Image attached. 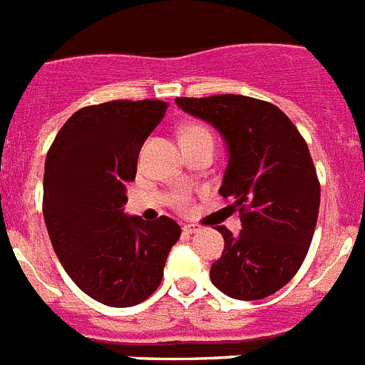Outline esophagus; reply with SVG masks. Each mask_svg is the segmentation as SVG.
<instances>
[{
  "label": "esophagus",
  "instance_id": "esophagus-1",
  "mask_svg": "<svg viewBox=\"0 0 365 365\" xmlns=\"http://www.w3.org/2000/svg\"><path fill=\"white\" fill-rule=\"evenodd\" d=\"M182 230H185L186 235H195V232H199V227H195V225H185V227H182Z\"/></svg>",
  "mask_w": 365,
  "mask_h": 365
}]
</instances>
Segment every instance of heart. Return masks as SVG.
I'll return each mask as SVG.
<instances>
[{"instance_id": "1", "label": "heart", "mask_w": 365, "mask_h": 365, "mask_svg": "<svg viewBox=\"0 0 365 365\" xmlns=\"http://www.w3.org/2000/svg\"><path fill=\"white\" fill-rule=\"evenodd\" d=\"M197 140H212V135L201 125H188L180 130V144H182V142H197ZM177 205H179V207H185V195H180V197L177 199Z\"/></svg>"}]
</instances>
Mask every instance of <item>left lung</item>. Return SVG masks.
Instances as JSON below:
<instances>
[{
	"label": "left lung",
	"mask_w": 365,
	"mask_h": 365,
	"mask_svg": "<svg viewBox=\"0 0 365 365\" xmlns=\"http://www.w3.org/2000/svg\"><path fill=\"white\" fill-rule=\"evenodd\" d=\"M225 140L220 195L235 201L242 230L217 225L225 247L210 267L220 292L240 301L275 294L299 272L319 212V180L307 142L279 107L235 93L177 98Z\"/></svg>",
	"instance_id": "8db88e82"
}]
</instances>
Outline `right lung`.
Here are the masks:
<instances>
[{
	"label": "right lung",
	"instance_id": "obj_1",
	"mask_svg": "<svg viewBox=\"0 0 365 365\" xmlns=\"http://www.w3.org/2000/svg\"><path fill=\"white\" fill-rule=\"evenodd\" d=\"M166 101H108L77 110L58 130L43 170V221L70 279L86 295L125 308L158 288L180 227L168 216L123 214L140 149Z\"/></svg>",
	"mask_w": 365,
	"mask_h": 365
}]
</instances>
